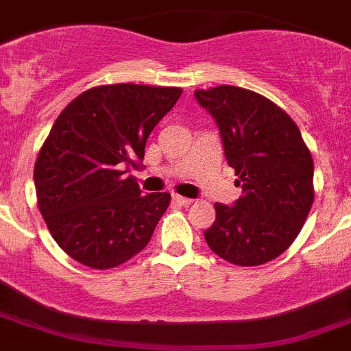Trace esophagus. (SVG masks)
Returning <instances> with one entry per match:
<instances>
[{
    "mask_svg": "<svg viewBox=\"0 0 351 351\" xmlns=\"http://www.w3.org/2000/svg\"><path fill=\"white\" fill-rule=\"evenodd\" d=\"M173 201H176V203H180V205H191L193 203V199H189V197H184V196H178V194H175L173 196Z\"/></svg>",
    "mask_w": 351,
    "mask_h": 351,
    "instance_id": "obj_1",
    "label": "esophagus"
}]
</instances>
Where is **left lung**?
<instances>
[{
    "instance_id": "left-lung-1",
    "label": "left lung",
    "mask_w": 351,
    "mask_h": 351,
    "mask_svg": "<svg viewBox=\"0 0 351 351\" xmlns=\"http://www.w3.org/2000/svg\"><path fill=\"white\" fill-rule=\"evenodd\" d=\"M194 97L217 123L242 187L233 206L215 203L206 243L240 267L276 260L297 239L315 201V166L302 134L279 106L251 90L217 86Z\"/></svg>"
}]
</instances>
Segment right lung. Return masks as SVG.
<instances>
[{"mask_svg":"<svg viewBox=\"0 0 351 351\" xmlns=\"http://www.w3.org/2000/svg\"><path fill=\"white\" fill-rule=\"evenodd\" d=\"M180 95V88L106 84L56 118L33 176L42 217L70 258L106 270L150 242L171 194H143L125 173L141 167L146 139Z\"/></svg>","mask_w":351,"mask_h":351,"instance_id":"add662e5","label":"right lung"}]
</instances>
